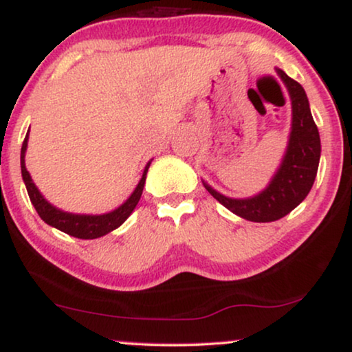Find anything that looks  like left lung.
Returning <instances> with one entry per match:
<instances>
[{
  "mask_svg": "<svg viewBox=\"0 0 352 352\" xmlns=\"http://www.w3.org/2000/svg\"><path fill=\"white\" fill-rule=\"evenodd\" d=\"M292 99V131L285 155L269 186L250 199H229L204 182L205 189L240 218L271 223L295 210L314 184L320 160V136L302 86L277 69Z\"/></svg>",
  "mask_w": 352,
  "mask_h": 352,
  "instance_id": "1",
  "label": "left lung"
}]
</instances>
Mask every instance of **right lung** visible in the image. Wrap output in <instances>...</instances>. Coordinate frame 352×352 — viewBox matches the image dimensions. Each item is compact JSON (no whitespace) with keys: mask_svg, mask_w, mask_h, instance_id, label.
Wrapping results in <instances>:
<instances>
[{"mask_svg":"<svg viewBox=\"0 0 352 352\" xmlns=\"http://www.w3.org/2000/svg\"><path fill=\"white\" fill-rule=\"evenodd\" d=\"M27 142H28V131H27L25 139H23L22 151H21L22 179L25 182L32 205L35 206L36 213L40 214V218L45 221L46 224H50L52 228L59 229L62 232L69 234L72 237H76V239H83V240L98 239L120 228V226L128 219V216L133 213L134 208H136L138 201L142 195L144 184H146V175H147L148 166H151V162L146 165V170H144L142 177L141 181H139V184L136 186V189H134L131 195H129V199L124 201L123 205H120L117 210L110 211V213H105V214H75V213H67V211H62L59 208H56V206H52L50 201L41 195V192L38 190V187L33 184L30 173H28L25 168Z\"/></svg>","mask_w":352,"mask_h":352,"instance_id":"1","label":"right lung"}]
</instances>
